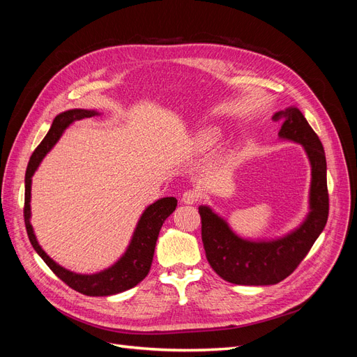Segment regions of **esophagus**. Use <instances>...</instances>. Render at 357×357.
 <instances>
[{"mask_svg":"<svg viewBox=\"0 0 357 357\" xmlns=\"http://www.w3.org/2000/svg\"><path fill=\"white\" fill-rule=\"evenodd\" d=\"M198 198H199V195L197 193V190H186L185 193H183L181 201L188 205H192L198 201Z\"/></svg>","mask_w":357,"mask_h":357,"instance_id":"34e87169","label":"esophagus"}]
</instances>
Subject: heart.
<instances>
[{"label": "heart", "mask_w": 357, "mask_h": 357, "mask_svg": "<svg viewBox=\"0 0 357 357\" xmlns=\"http://www.w3.org/2000/svg\"><path fill=\"white\" fill-rule=\"evenodd\" d=\"M213 142L211 134H202L201 135V144H210Z\"/></svg>", "instance_id": "obj_1"}]
</instances>
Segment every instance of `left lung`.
Returning a JSON list of instances; mask_svg holds the SVG:
<instances>
[{"label":"left lung","mask_w":357,"mask_h":357,"mask_svg":"<svg viewBox=\"0 0 357 357\" xmlns=\"http://www.w3.org/2000/svg\"><path fill=\"white\" fill-rule=\"evenodd\" d=\"M273 119H283L278 137L301 144L310 160V211L296 229L282 238L253 241L241 238L219 214L207 205H201L205 256L215 274L234 284L269 286L280 283L295 271L328 222L326 156L321 142L298 107H287L284 112L275 113Z\"/></svg>","instance_id":"obj_1"}]
</instances>
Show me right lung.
<instances>
[{
  "mask_svg": "<svg viewBox=\"0 0 357 357\" xmlns=\"http://www.w3.org/2000/svg\"><path fill=\"white\" fill-rule=\"evenodd\" d=\"M96 114L100 113L95 110L74 109L63 112L53 119V123L49 129V132L43 138V142L38 144V147L34 150L26 168L24 218L28 238L32 247H34V250L63 283L88 296H110L137 286L142 280L146 278V275L150 271V266H152L159 231L168 215L176 210L177 199L174 197H167L158 199L152 205H149L137 223V228L132 234L131 241H129L126 252L116 264L104 269V271H100L96 274H77L58 265L50 256H47V253L43 250L41 245L38 244L34 229H32L31 225L29 202L32 176H34V172L41 164L43 158H45L50 152L52 147L58 143V139L61 138L63 131H66L73 122Z\"/></svg>",
  "mask_w": 357,
  "mask_h": 357,
  "instance_id": "right-lung-1",
  "label": "right lung"
}]
</instances>
